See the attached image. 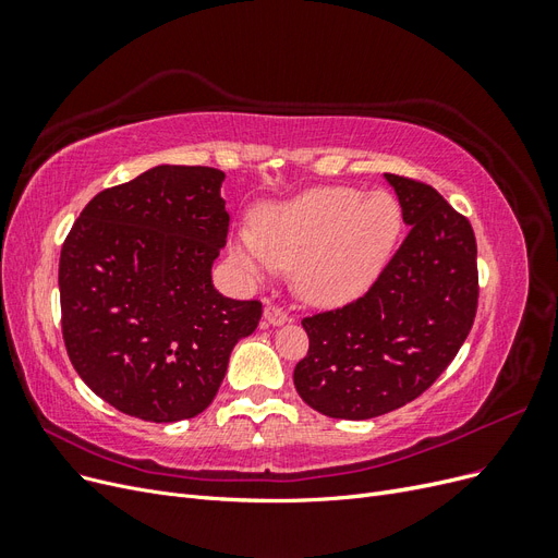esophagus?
<instances>
[{
  "instance_id": "1",
  "label": "esophagus",
  "mask_w": 558,
  "mask_h": 558,
  "mask_svg": "<svg viewBox=\"0 0 558 558\" xmlns=\"http://www.w3.org/2000/svg\"><path fill=\"white\" fill-rule=\"evenodd\" d=\"M263 318H265V324H269V326H283L286 320H289V314H286L283 307L267 302L265 310H263Z\"/></svg>"
}]
</instances>
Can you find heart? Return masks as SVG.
Returning a JSON list of instances; mask_svg holds the SVG:
<instances>
[{
	"mask_svg": "<svg viewBox=\"0 0 558 558\" xmlns=\"http://www.w3.org/2000/svg\"><path fill=\"white\" fill-rule=\"evenodd\" d=\"M402 207L388 191L318 185L256 216V230L230 240V260L248 283L293 269L295 293L314 307L365 295L391 263Z\"/></svg>",
	"mask_w": 558,
	"mask_h": 558,
	"instance_id": "1",
	"label": "heart"
}]
</instances>
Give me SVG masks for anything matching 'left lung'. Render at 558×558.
<instances>
[{
    "label": "left lung",
    "instance_id": "1",
    "mask_svg": "<svg viewBox=\"0 0 558 558\" xmlns=\"http://www.w3.org/2000/svg\"><path fill=\"white\" fill-rule=\"evenodd\" d=\"M384 179L410 234L363 298L302 318L310 351L293 381L312 410L332 418H373L418 398L459 353L477 312L468 218L426 183Z\"/></svg>",
    "mask_w": 558,
    "mask_h": 558
}]
</instances>
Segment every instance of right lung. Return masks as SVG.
<instances>
[{"label":"right lung","instance_id":"add662e5","mask_svg":"<svg viewBox=\"0 0 558 558\" xmlns=\"http://www.w3.org/2000/svg\"><path fill=\"white\" fill-rule=\"evenodd\" d=\"M214 167L158 165L97 193L60 253L62 337L78 377L118 412L156 424L205 412L258 300L218 293L230 216Z\"/></svg>","mask_w":558,"mask_h":558}]
</instances>
